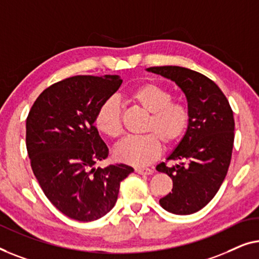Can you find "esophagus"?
<instances>
[{
  "label": "esophagus",
  "mask_w": 259,
  "mask_h": 259,
  "mask_svg": "<svg viewBox=\"0 0 259 259\" xmlns=\"http://www.w3.org/2000/svg\"><path fill=\"white\" fill-rule=\"evenodd\" d=\"M135 172H137L138 175H152L154 171L149 169V167H136V169H135Z\"/></svg>",
  "instance_id": "34e87169"
}]
</instances>
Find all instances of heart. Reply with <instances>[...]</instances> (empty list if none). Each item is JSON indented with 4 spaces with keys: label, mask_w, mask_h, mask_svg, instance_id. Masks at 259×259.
<instances>
[{
    "label": "heart",
    "mask_w": 259,
    "mask_h": 259,
    "mask_svg": "<svg viewBox=\"0 0 259 259\" xmlns=\"http://www.w3.org/2000/svg\"><path fill=\"white\" fill-rule=\"evenodd\" d=\"M135 103L150 115L145 133L140 137H126L115 148L118 161L133 166H145L159 157L162 142L174 147L184 137L190 123L187 105L175 102L172 94L157 83H145L130 94ZM95 125L105 136L117 138L122 135L121 105L109 98L101 105L95 116Z\"/></svg>",
    "instance_id": "1"
}]
</instances>
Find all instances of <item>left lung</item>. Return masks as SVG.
Here are the masks:
<instances>
[{"label": "left lung", "instance_id": "1", "mask_svg": "<svg viewBox=\"0 0 259 259\" xmlns=\"http://www.w3.org/2000/svg\"><path fill=\"white\" fill-rule=\"evenodd\" d=\"M147 70L176 83L190 112L187 133L167 157L180 163L156 166L172 180V190L159 204L175 214L197 212L214 197L227 176L234 148V112L216 83L197 71L176 65Z\"/></svg>", "mask_w": 259, "mask_h": 259}]
</instances>
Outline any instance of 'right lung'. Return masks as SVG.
I'll return each mask as SVG.
<instances>
[{
  "instance_id": "add662e5",
  "label": "right lung",
  "mask_w": 259,
  "mask_h": 259,
  "mask_svg": "<svg viewBox=\"0 0 259 259\" xmlns=\"http://www.w3.org/2000/svg\"><path fill=\"white\" fill-rule=\"evenodd\" d=\"M122 82L117 75L65 78L47 88L29 111L25 143L32 172L47 198L72 220L107 214L134 171L125 164L95 166L109 155L95 116Z\"/></svg>"
}]
</instances>
